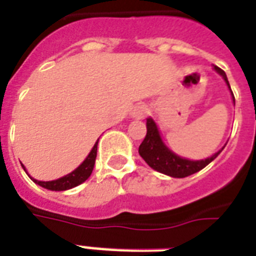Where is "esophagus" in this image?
<instances>
[{
    "label": "esophagus",
    "mask_w": 256,
    "mask_h": 256,
    "mask_svg": "<svg viewBox=\"0 0 256 256\" xmlns=\"http://www.w3.org/2000/svg\"><path fill=\"white\" fill-rule=\"evenodd\" d=\"M148 111H149V108H148L146 104L140 103L137 104V106L133 108V111H132V116L136 119H144L145 116H146Z\"/></svg>",
    "instance_id": "1"
}]
</instances>
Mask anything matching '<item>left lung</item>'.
<instances>
[{
    "label": "left lung",
    "instance_id": "obj_1",
    "mask_svg": "<svg viewBox=\"0 0 256 256\" xmlns=\"http://www.w3.org/2000/svg\"><path fill=\"white\" fill-rule=\"evenodd\" d=\"M214 70L218 74L222 76V78L229 86L228 78H226L224 70L220 69L218 66H214ZM229 90H230V86H229ZM232 96H234V94H232ZM221 150L214 153L209 158L198 160V162H192V160H187V158L178 156L164 145L162 137H160V132L157 128V124L152 118L146 119V136H145L144 141L138 148V152H140L144 160L148 162V166L153 168V170H156V171L162 172L164 175L172 176V178H186V176H190L192 174H196V172L200 171L209 162H213L216 157L221 153Z\"/></svg>",
    "mask_w": 256,
    "mask_h": 256
}]
</instances>
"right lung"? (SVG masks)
<instances>
[{"mask_svg":"<svg viewBox=\"0 0 256 256\" xmlns=\"http://www.w3.org/2000/svg\"><path fill=\"white\" fill-rule=\"evenodd\" d=\"M98 142H99V140H98ZM98 142L94 144V146L92 148V150L90 153L86 156L84 162H81L80 166H77L74 171L70 172L64 178H60V179H56V180H51V182H40L36 180V179H34L31 178L32 180L35 182L36 184L39 186L44 187L47 190L51 191H65L69 190V188H73V187L78 186L81 183H84L88 178L90 176L92 171H94V162H96V154H98ZM24 168V166H22ZM24 171H26V168H24Z\"/></svg>","mask_w":256,"mask_h":256,"instance_id":"obj_1","label":"right lung"}]
</instances>
